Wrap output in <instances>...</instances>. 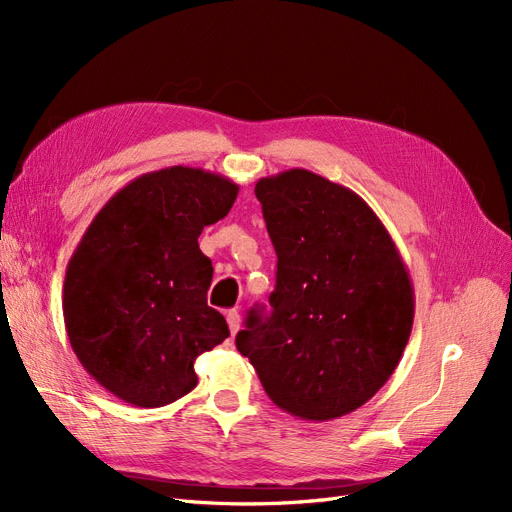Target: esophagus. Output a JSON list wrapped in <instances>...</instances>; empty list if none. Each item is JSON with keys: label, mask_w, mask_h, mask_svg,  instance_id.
<instances>
[{"label": "esophagus", "mask_w": 512, "mask_h": 512, "mask_svg": "<svg viewBox=\"0 0 512 512\" xmlns=\"http://www.w3.org/2000/svg\"><path fill=\"white\" fill-rule=\"evenodd\" d=\"M225 318H227V325H230V333L236 335L238 329H240V314H238V310H230V312L225 314Z\"/></svg>", "instance_id": "34e87169"}]
</instances>
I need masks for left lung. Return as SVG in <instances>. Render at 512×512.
Here are the masks:
<instances>
[{"label": "left lung", "instance_id": "1", "mask_svg": "<svg viewBox=\"0 0 512 512\" xmlns=\"http://www.w3.org/2000/svg\"><path fill=\"white\" fill-rule=\"evenodd\" d=\"M278 257L272 314L236 348L276 407L327 422L365 405L399 365L415 312L399 249L352 189L306 168L255 185Z\"/></svg>", "mask_w": 512, "mask_h": 512}]
</instances>
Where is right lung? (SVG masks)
<instances>
[{"mask_svg":"<svg viewBox=\"0 0 512 512\" xmlns=\"http://www.w3.org/2000/svg\"><path fill=\"white\" fill-rule=\"evenodd\" d=\"M238 185L211 170L170 166L113 194L73 251L63 316L82 367L124 403L154 409L198 384L196 358L230 335L206 304L213 263L198 246Z\"/></svg>","mask_w":512,"mask_h":512,"instance_id":"right-lung-1","label":"right lung"}]
</instances>
